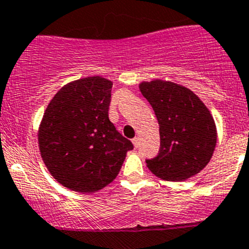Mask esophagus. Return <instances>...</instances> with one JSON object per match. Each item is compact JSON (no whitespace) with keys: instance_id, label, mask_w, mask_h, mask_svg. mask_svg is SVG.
Instances as JSON below:
<instances>
[{"instance_id":"1","label":"esophagus","mask_w":249,"mask_h":249,"mask_svg":"<svg viewBox=\"0 0 249 249\" xmlns=\"http://www.w3.org/2000/svg\"><path fill=\"white\" fill-rule=\"evenodd\" d=\"M132 143H133V145L134 147H138V145H140V138H138V137H134L133 140H132Z\"/></svg>"}]
</instances>
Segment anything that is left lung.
Returning a JSON list of instances; mask_svg holds the SVG:
<instances>
[{"instance_id":"obj_1","label":"left lung","mask_w":249,"mask_h":249,"mask_svg":"<svg viewBox=\"0 0 249 249\" xmlns=\"http://www.w3.org/2000/svg\"><path fill=\"white\" fill-rule=\"evenodd\" d=\"M140 90L159 123L160 149L147 159L148 169L163 180L182 181L201 172L217 141L213 117L189 89L172 81H143Z\"/></svg>"}]
</instances>
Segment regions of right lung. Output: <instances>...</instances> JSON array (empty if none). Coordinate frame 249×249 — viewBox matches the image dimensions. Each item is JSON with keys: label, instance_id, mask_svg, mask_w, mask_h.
<instances>
[{"label": "right lung", "instance_id": "add662e5", "mask_svg": "<svg viewBox=\"0 0 249 249\" xmlns=\"http://www.w3.org/2000/svg\"><path fill=\"white\" fill-rule=\"evenodd\" d=\"M112 83L101 76L67 84L49 102L38 142L44 164L70 190L93 193L120 173L133 144L108 118Z\"/></svg>", "mask_w": 249, "mask_h": 249}]
</instances>
